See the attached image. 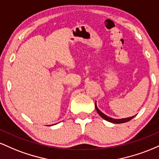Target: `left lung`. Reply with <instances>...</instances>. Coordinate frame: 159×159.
<instances>
[{
  "label": "left lung",
  "instance_id": "8db88e82",
  "mask_svg": "<svg viewBox=\"0 0 159 159\" xmlns=\"http://www.w3.org/2000/svg\"><path fill=\"white\" fill-rule=\"evenodd\" d=\"M95 107H96V111H97L98 114L100 115V116H102V117L104 120H107V121L111 122V123H126V122H129V120H131L133 119V118L134 117V116H131V117L123 118V119H118V120L117 119H113V118L109 117V116H107L105 114H104L102 112H101V111L98 110L97 106H96V104H95Z\"/></svg>",
  "mask_w": 159,
  "mask_h": 159
}]
</instances>
